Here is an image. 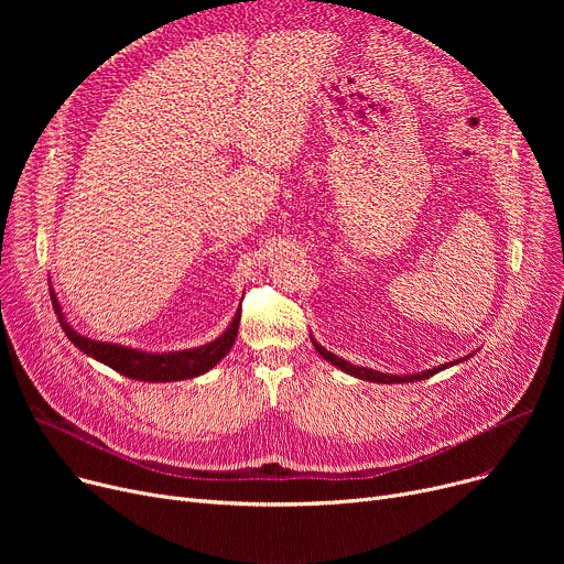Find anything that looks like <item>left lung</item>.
Here are the masks:
<instances>
[{"label": "left lung", "mask_w": 564, "mask_h": 564, "mask_svg": "<svg viewBox=\"0 0 564 564\" xmlns=\"http://www.w3.org/2000/svg\"><path fill=\"white\" fill-rule=\"evenodd\" d=\"M315 349L322 354V359L332 361L336 368H340L343 372L351 375V377H359V379H366V381H375V383H404V381H419V379H430L432 375H436L438 370H446L451 366H455L457 361H451L446 366H438V368H432V370H423V372H413V375H387V372H377V370H370V368H361V366H354L340 357H336V354H332L329 349H324L319 343H315V338L311 336ZM466 361V359H459V364Z\"/></svg>", "instance_id": "8db88e82"}]
</instances>
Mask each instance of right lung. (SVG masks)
I'll return each mask as SVG.
<instances>
[{
  "label": "right lung",
  "mask_w": 564,
  "mask_h": 564,
  "mask_svg": "<svg viewBox=\"0 0 564 564\" xmlns=\"http://www.w3.org/2000/svg\"><path fill=\"white\" fill-rule=\"evenodd\" d=\"M50 297H52L54 313L58 322H62V329L79 351H84L86 357H94L96 361L109 366L111 370L121 372L123 377L139 379V381H181V379L198 377L210 368H215L230 351L237 338V327H240V317H242V308H240L235 313L232 322L228 324V329L213 343L194 347V349H183V351L153 354V351H141V349L113 345V343L91 340L77 334L66 322L62 313V304H58L52 288H50Z\"/></svg>",
  "instance_id": "1"
}]
</instances>
